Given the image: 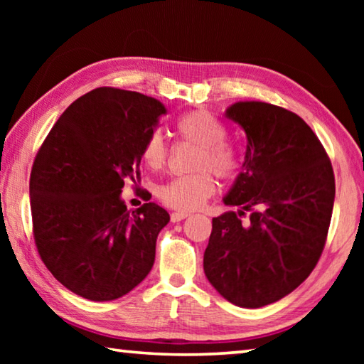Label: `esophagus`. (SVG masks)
<instances>
[{"instance_id": "obj_1", "label": "esophagus", "mask_w": 364, "mask_h": 364, "mask_svg": "<svg viewBox=\"0 0 364 364\" xmlns=\"http://www.w3.org/2000/svg\"><path fill=\"white\" fill-rule=\"evenodd\" d=\"M189 213L188 212H173L170 215V220L173 221V223H178V221H181L184 218H188Z\"/></svg>"}]
</instances>
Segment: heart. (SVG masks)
Listing matches in <instances>:
<instances>
[{
  "label": "heart",
  "mask_w": 364,
  "mask_h": 364,
  "mask_svg": "<svg viewBox=\"0 0 364 364\" xmlns=\"http://www.w3.org/2000/svg\"><path fill=\"white\" fill-rule=\"evenodd\" d=\"M183 141L197 146L193 160L194 173L176 176L159 188V199L175 210L189 212L205 204L215 193V180H231L241 168V154L228 143V128L217 115L205 109L191 110L175 122ZM141 159L152 170H162L168 160V146L159 132H152L141 147ZM208 169L211 171H208Z\"/></svg>",
  "instance_id": "1"
}]
</instances>
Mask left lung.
I'll return each instance as SVG.
<instances>
[{
	"label": "left lung",
	"mask_w": 364,
	"mask_h": 364,
	"mask_svg": "<svg viewBox=\"0 0 364 364\" xmlns=\"http://www.w3.org/2000/svg\"><path fill=\"white\" fill-rule=\"evenodd\" d=\"M226 117L247 134L242 171L225 197L241 210L212 220L204 271L228 301L260 308L291 294L316 267L334 207V170L321 141L291 110L245 101Z\"/></svg>",
	"instance_id": "8db88e82"
}]
</instances>
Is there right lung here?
Segmentation results:
<instances>
[{"mask_svg": "<svg viewBox=\"0 0 364 364\" xmlns=\"http://www.w3.org/2000/svg\"><path fill=\"white\" fill-rule=\"evenodd\" d=\"M164 114L154 97L101 86L64 110L36 152L30 173L36 250L80 297L115 300L149 274L170 215L154 202L130 212L120 193L128 180L139 189L141 147Z\"/></svg>", "mask_w": 364, "mask_h": 364, "instance_id": "obj_1", "label": "right lung"}]
</instances>
